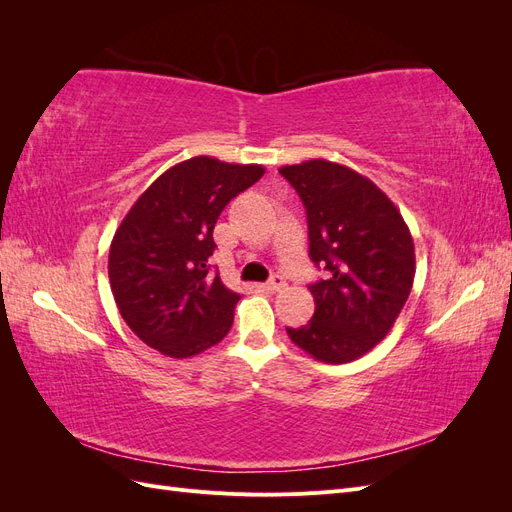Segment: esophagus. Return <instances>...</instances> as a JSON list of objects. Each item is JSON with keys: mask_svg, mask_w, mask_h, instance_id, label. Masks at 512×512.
I'll list each match as a JSON object with an SVG mask.
<instances>
[{"mask_svg": "<svg viewBox=\"0 0 512 512\" xmlns=\"http://www.w3.org/2000/svg\"><path fill=\"white\" fill-rule=\"evenodd\" d=\"M286 286V282H284V277L282 275H273L271 280L262 286L265 290H271V292H277V290H282Z\"/></svg>", "mask_w": 512, "mask_h": 512, "instance_id": "obj_1", "label": "esophagus"}]
</instances>
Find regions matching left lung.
I'll list each match as a JSON object with an SVG mask.
<instances>
[{"label": "left lung", "instance_id": "obj_1", "mask_svg": "<svg viewBox=\"0 0 512 512\" xmlns=\"http://www.w3.org/2000/svg\"><path fill=\"white\" fill-rule=\"evenodd\" d=\"M280 173L305 205L309 258L327 271L309 286L312 320L286 333L316 361L350 363L382 342L410 297L412 235L393 200L348 166L307 160Z\"/></svg>", "mask_w": 512, "mask_h": 512}]
</instances>
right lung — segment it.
Masks as SVG:
<instances>
[{"mask_svg": "<svg viewBox=\"0 0 512 512\" xmlns=\"http://www.w3.org/2000/svg\"><path fill=\"white\" fill-rule=\"evenodd\" d=\"M265 166L196 156L175 164L138 196L108 252L121 318L170 359H188L226 337L241 294L213 273V226Z\"/></svg>", "mask_w": 512, "mask_h": 512, "instance_id": "1", "label": "right lung"}]
</instances>
